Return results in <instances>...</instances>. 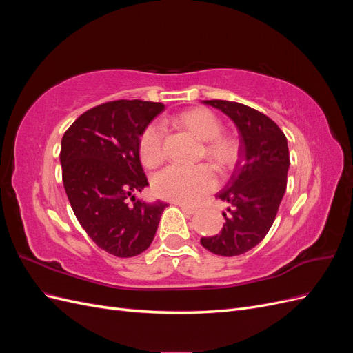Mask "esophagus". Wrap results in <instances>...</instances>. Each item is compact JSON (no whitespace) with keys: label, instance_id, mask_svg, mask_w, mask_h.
<instances>
[{"label":"esophagus","instance_id":"obj_1","mask_svg":"<svg viewBox=\"0 0 353 353\" xmlns=\"http://www.w3.org/2000/svg\"><path fill=\"white\" fill-rule=\"evenodd\" d=\"M178 206L181 208V210L185 212L187 215H194V213L197 212V208H194V206H188V205H185V203H178Z\"/></svg>","mask_w":353,"mask_h":353}]
</instances>
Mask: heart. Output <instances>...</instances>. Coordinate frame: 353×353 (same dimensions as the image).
Returning a JSON list of instances; mask_svg holds the SVG:
<instances>
[{
  "label": "heart",
  "mask_w": 353,
  "mask_h": 353,
  "mask_svg": "<svg viewBox=\"0 0 353 353\" xmlns=\"http://www.w3.org/2000/svg\"><path fill=\"white\" fill-rule=\"evenodd\" d=\"M175 123L194 134L199 140L205 141V154L212 159L222 170L230 169L237 160V144L230 137L221 135L222 123L218 116L203 108H194L181 112L175 116ZM141 162L153 168L165 157L163 126L159 122L148 123L138 141ZM216 174L208 163L193 168L169 165L153 179L154 193L168 200L178 203H194L201 196L216 187Z\"/></svg>",
  "instance_id": "b5f03b06"
}]
</instances>
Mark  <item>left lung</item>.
Returning <instances> with one entry per match:
<instances>
[{
	"label": "left lung",
	"instance_id": "8db88e82",
	"mask_svg": "<svg viewBox=\"0 0 353 353\" xmlns=\"http://www.w3.org/2000/svg\"><path fill=\"white\" fill-rule=\"evenodd\" d=\"M230 116L240 134L239 160L231 179L218 199L228 201L222 230L200 243L219 256H239L253 249L268 234L287 187L290 166L287 138L268 116L249 105L206 100Z\"/></svg>",
	"mask_w": 353,
	"mask_h": 353
}]
</instances>
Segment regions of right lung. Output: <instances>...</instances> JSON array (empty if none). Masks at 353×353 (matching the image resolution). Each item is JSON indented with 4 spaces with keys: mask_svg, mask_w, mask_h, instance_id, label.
<instances>
[{
    "mask_svg": "<svg viewBox=\"0 0 353 353\" xmlns=\"http://www.w3.org/2000/svg\"><path fill=\"white\" fill-rule=\"evenodd\" d=\"M163 109L153 101H108L82 113L61 138L63 185L74 216L100 249L117 258L148 249L168 206L134 196L148 185L140 135Z\"/></svg>",
    "mask_w": 353,
    "mask_h": 353,
    "instance_id": "obj_1",
    "label": "right lung"
}]
</instances>
